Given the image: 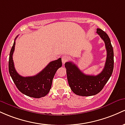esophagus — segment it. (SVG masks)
I'll return each mask as SVG.
<instances>
[{
  "instance_id": "obj_1",
  "label": "esophagus",
  "mask_w": 125,
  "mask_h": 125,
  "mask_svg": "<svg viewBox=\"0 0 125 125\" xmlns=\"http://www.w3.org/2000/svg\"><path fill=\"white\" fill-rule=\"evenodd\" d=\"M68 60H69V57H68L67 55H64L62 57V62L63 64H65V62L68 61Z\"/></svg>"
}]
</instances>
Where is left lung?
Returning a JSON list of instances; mask_svg holds the SVG:
<instances>
[{
    "instance_id": "obj_1",
    "label": "left lung",
    "mask_w": 125,
    "mask_h": 125,
    "mask_svg": "<svg viewBox=\"0 0 125 125\" xmlns=\"http://www.w3.org/2000/svg\"><path fill=\"white\" fill-rule=\"evenodd\" d=\"M97 33L104 42L107 57L104 67L97 75L84 74L73 62L65 63L67 80L71 90L75 94L81 96L96 95L103 89L111 77L114 67V54L110 40L106 32L97 29Z\"/></svg>"
}]
</instances>
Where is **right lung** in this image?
I'll use <instances>...</instances> for the list:
<instances>
[{"label": "right lung", "instance_id": "right-lung-1", "mask_svg": "<svg viewBox=\"0 0 125 125\" xmlns=\"http://www.w3.org/2000/svg\"><path fill=\"white\" fill-rule=\"evenodd\" d=\"M15 39L13 45L9 54V71L16 87L22 93L33 98H41L45 96L51 88L52 80L56 71L62 66V61L60 58L51 61L35 75L22 77L18 73L14 66L13 54L15 47Z\"/></svg>", "mask_w": 125, "mask_h": 125}]
</instances>
